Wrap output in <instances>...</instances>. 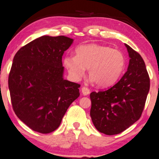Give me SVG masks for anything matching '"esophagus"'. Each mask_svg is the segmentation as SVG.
Masks as SVG:
<instances>
[{
	"mask_svg": "<svg viewBox=\"0 0 159 159\" xmlns=\"http://www.w3.org/2000/svg\"><path fill=\"white\" fill-rule=\"evenodd\" d=\"M81 93L84 95H87L89 94V93H90V90L89 89V88H87L86 87H83L81 88Z\"/></svg>",
	"mask_w": 159,
	"mask_h": 159,
	"instance_id": "34e87169",
	"label": "esophagus"
}]
</instances>
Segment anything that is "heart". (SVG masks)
Wrapping results in <instances>:
<instances>
[{"instance_id": "1", "label": "heart", "mask_w": 159, "mask_h": 159, "mask_svg": "<svg viewBox=\"0 0 159 159\" xmlns=\"http://www.w3.org/2000/svg\"><path fill=\"white\" fill-rule=\"evenodd\" d=\"M64 63L69 73L76 80L88 69L91 81L101 87L116 83L126 67L125 56L121 51L95 43L78 47L75 57H66Z\"/></svg>"}]
</instances>
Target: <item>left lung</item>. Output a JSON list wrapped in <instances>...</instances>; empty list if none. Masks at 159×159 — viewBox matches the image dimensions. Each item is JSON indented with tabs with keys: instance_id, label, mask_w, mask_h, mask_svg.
<instances>
[{
	"instance_id": "obj_1",
	"label": "left lung",
	"mask_w": 159,
	"mask_h": 159,
	"mask_svg": "<svg viewBox=\"0 0 159 159\" xmlns=\"http://www.w3.org/2000/svg\"><path fill=\"white\" fill-rule=\"evenodd\" d=\"M127 71L112 87L90 93L92 121L100 133H121L141 117L150 90V77L141 56L126 44Z\"/></svg>"
}]
</instances>
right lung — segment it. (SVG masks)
<instances>
[{
	"mask_svg": "<svg viewBox=\"0 0 159 159\" xmlns=\"http://www.w3.org/2000/svg\"><path fill=\"white\" fill-rule=\"evenodd\" d=\"M73 39L43 35L15 54L9 75L13 110L32 130L52 133L70 105L80 95L81 85L64 80L62 56Z\"/></svg>",
	"mask_w": 159,
	"mask_h": 159,
	"instance_id": "1",
	"label": "right lung"
}]
</instances>
